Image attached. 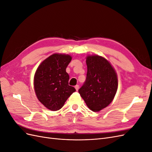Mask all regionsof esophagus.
Returning a JSON list of instances; mask_svg holds the SVG:
<instances>
[{
    "instance_id": "34e87169",
    "label": "esophagus",
    "mask_w": 152,
    "mask_h": 152,
    "mask_svg": "<svg viewBox=\"0 0 152 152\" xmlns=\"http://www.w3.org/2000/svg\"><path fill=\"white\" fill-rule=\"evenodd\" d=\"M75 88L76 91H78V90H79V85H76V86H75Z\"/></svg>"
}]
</instances>
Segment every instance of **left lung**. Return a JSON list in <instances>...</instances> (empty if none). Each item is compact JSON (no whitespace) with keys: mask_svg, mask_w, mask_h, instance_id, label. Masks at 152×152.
I'll use <instances>...</instances> for the list:
<instances>
[{"mask_svg":"<svg viewBox=\"0 0 152 152\" xmlns=\"http://www.w3.org/2000/svg\"><path fill=\"white\" fill-rule=\"evenodd\" d=\"M86 64V80L79 93L88 108L97 112L113 101L118 87L117 75L111 64L102 56H87Z\"/></svg>","mask_w":152,"mask_h":152,"instance_id":"8db88e82","label":"left lung"}]
</instances>
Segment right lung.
<instances>
[{
    "mask_svg": "<svg viewBox=\"0 0 152 152\" xmlns=\"http://www.w3.org/2000/svg\"><path fill=\"white\" fill-rule=\"evenodd\" d=\"M72 60L68 54H53L39 66L34 85L37 97L45 107L52 111L61 109L76 90L68 85L66 68Z\"/></svg>",
    "mask_w": 152,
    "mask_h": 152,
    "instance_id": "1",
    "label": "right lung"
}]
</instances>
